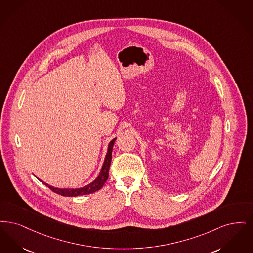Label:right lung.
Listing matches in <instances>:
<instances>
[{
  "instance_id": "add662e5",
  "label": "right lung",
  "mask_w": 253,
  "mask_h": 253,
  "mask_svg": "<svg viewBox=\"0 0 253 253\" xmlns=\"http://www.w3.org/2000/svg\"><path fill=\"white\" fill-rule=\"evenodd\" d=\"M116 138L111 140L110 143H109V147H108V152L106 155L104 164L102 165L101 171L99 173L98 176L88 185L86 186L81 187V188H77V189H70V188H56V187L51 186L47 183H45L42 180H41L42 183H44L46 186L49 187L53 192H55L56 194L63 196V197H77V196H84V195H88V194H92L96 191L100 190L103 185L105 184V182L107 181L108 177H109V171H110V163H111V154H112V148H113V144L115 142Z\"/></svg>"
}]
</instances>
